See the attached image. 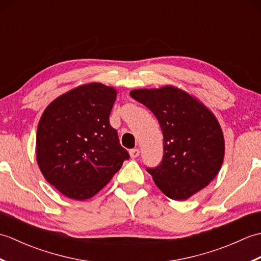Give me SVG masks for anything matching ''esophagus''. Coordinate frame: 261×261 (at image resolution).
Returning <instances> with one entry per match:
<instances>
[{"label":"esophagus","instance_id":"1","mask_svg":"<svg viewBox=\"0 0 261 261\" xmlns=\"http://www.w3.org/2000/svg\"><path fill=\"white\" fill-rule=\"evenodd\" d=\"M129 153H130V157L131 158H137V157H139V154H140V150L139 149H131V150L129 151Z\"/></svg>","mask_w":261,"mask_h":261}]
</instances>
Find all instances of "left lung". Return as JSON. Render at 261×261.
I'll return each instance as SVG.
<instances>
[{"mask_svg":"<svg viewBox=\"0 0 261 261\" xmlns=\"http://www.w3.org/2000/svg\"><path fill=\"white\" fill-rule=\"evenodd\" d=\"M156 116L164 135V157L147 168L166 196L185 201L206 187L221 169L224 137L215 115L187 92L175 86L130 92Z\"/></svg>","mask_w":261,"mask_h":261,"instance_id":"left-lung-1","label":"left lung"}]
</instances>
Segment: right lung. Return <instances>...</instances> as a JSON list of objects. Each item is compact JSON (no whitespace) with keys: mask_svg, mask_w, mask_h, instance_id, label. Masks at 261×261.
Returning <instances> with one entry per match:
<instances>
[{"mask_svg":"<svg viewBox=\"0 0 261 261\" xmlns=\"http://www.w3.org/2000/svg\"><path fill=\"white\" fill-rule=\"evenodd\" d=\"M115 98L114 87L90 83L55 98L43 111L37 163L46 180L65 196L93 197L129 159L110 124Z\"/></svg>","mask_w":261,"mask_h":261,"instance_id":"obj_1","label":"right lung"}]
</instances>
